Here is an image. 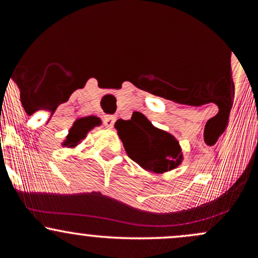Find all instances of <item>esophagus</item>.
Wrapping results in <instances>:
<instances>
[{"instance_id":"1","label":"esophagus","mask_w":258,"mask_h":258,"mask_svg":"<svg viewBox=\"0 0 258 258\" xmlns=\"http://www.w3.org/2000/svg\"><path fill=\"white\" fill-rule=\"evenodd\" d=\"M103 122H104V126L108 127V128H111L115 123V116L114 115H106L103 119Z\"/></svg>"}]
</instances>
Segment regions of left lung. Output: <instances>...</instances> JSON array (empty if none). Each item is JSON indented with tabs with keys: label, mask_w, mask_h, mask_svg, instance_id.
I'll list each match as a JSON object with an SVG mask.
<instances>
[{
	"label": "left lung",
	"mask_w": 258,
	"mask_h": 258,
	"mask_svg": "<svg viewBox=\"0 0 258 258\" xmlns=\"http://www.w3.org/2000/svg\"><path fill=\"white\" fill-rule=\"evenodd\" d=\"M127 155L139 166L155 173L173 170L182 162V150L176 138L156 128L142 112L115 123Z\"/></svg>",
	"instance_id": "obj_1"
}]
</instances>
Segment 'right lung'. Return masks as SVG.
<instances>
[{
  "mask_svg": "<svg viewBox=\"0 0 258 258\" xmlns=\"http://www.w3.org/2000/svg\"><path fill=\"white\" fill-rule=\"evenodd\" d=\"M99 123H100V120L98 117H94V116H87V117H82V119L76 120L75 122H74L72 128H70L69 135L67 136V141H65L63 144L68 148H73L78 146L79 142L86 137L87 132L93 128L94 126H98Z\"/></svg>",
  "mask_w": 258,
  "mask_h": 258,
  "instance_id": "1",
  "label": "right lung"
}]
</instances>
